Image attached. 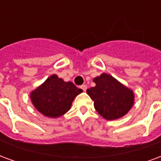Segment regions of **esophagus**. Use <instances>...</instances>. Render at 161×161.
<instances>
[{
	"label": "esophagus",
	"instance_id": "esophagus-1",
	"mask_svg": "<svg viewBox=\"0 0 161 161\" xmlns=\"http://www.w3.org/2000/svg\"><path fill=\"white\" fill-rule=\"evenodd\" d=\"M80 89H81V90H84V91H86L87 86H86V85H84V84H83V85H81V86H80Z\"/></svg>",
	"mask_w": 161,
	"mask_h": 161
}]
</instances>
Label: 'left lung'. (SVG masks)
<instances>
[{
	"instance_id": "left-lung-1",
	"label": "left lung",
	"mask_w": 161,
	"mask_h": 161,
	"mask_svg": "<svg viewBox=\"0 0 161 161\" xmlns=\"http://www.w3.org/2000/svg\"><path fill=\"white\" fill-rule=\"evenodd\" d=\"M96 86L87 90L94 101V106L100 115L108 120L119 119L125 115L134 103L131 90L120 84L111 75L102 73L94 78Z\"/></svg>"
}]
</instances>
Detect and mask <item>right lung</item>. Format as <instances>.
Returning <instances> with one entry per match:
<instances>
[{
    "mask_svg": "<svg viewBox=\"0 0 161 161\" xmlns=\"http://www.w3.org/2000/svg\"><path fill=\"white\" fill-rule=\"evenodd\" d=\"M83 92L73 83L64 82L57 75H52L47 80L32 91L31 99L35 108L41 114L50 118L65 114L71 108L76 96Z\"/></svg>",
    "mask_w": 161,
    "mask_h": 161,
    "instance_id": "obj_1",
    "label": "right lung"
}]
</instances>
